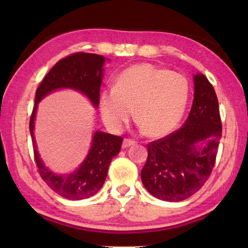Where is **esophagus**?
<instances>
[{"label": "esophagus", "mask_w": 248, "mask_h": 248, "mask_svg": "<svg viewBox=\"0 0 248 248\" xmlns=\"http://www.w3.org/2000/svg\"><path fill=\"white\" fill-rule=\"evenodd\" d=\"M136 144V141L130 139H124L123 141V148H128L130 146H133Z\"/></svg>", "instance_id": "obj_1"}]
</instances>
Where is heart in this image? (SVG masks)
<instances>
[{
    "instance_id": "heart-1",
    "label": "heart",
    "mask_w": 248,
    "mask_h": 248,
    "mask_svg": "<svg viewBox=\"0 0 248 248\" xmlns=\"http://www.w3.org/2000/svg\"><path fill=\"white\" fill-rule=\"evenodd\" d=\"M189 96V84L180 73L151 64L131 66L116 78L113 88L99 97V109L105 125L118 131L131 113L145 133L164 136L180 123Z\"/></svg>"
}]
</instances>
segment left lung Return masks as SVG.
Listing matches in <instances>:
<instances>
[{
  "mask_svg": "<svg viewBox=\"0 0 248 248\" xmlns=\"http://www.w3.org/2000/svg\"><path fill=\"white\" fill-rule=\"evenodd\" d=\"M191 112L180 129L151 141L140 172L152 196L182 202L203 186L211 175L222 138L218 100L203 75L194 76Z\"/></svg>",
  "mask_w": 248,
  "mask_h": 248,
  "instance_id": "obj_1",
  "label": "left lung"
}]
</instances>
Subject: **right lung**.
<instances>
[{"label": "right lung", "instance_id": "right-lung-1", "mask_svg": "<svg viewBox=\"0 0 248 248\" xmlns=\"http://www.w3.org/2000/svg\"><path fill=\"white\" fill-rule=\"evenodd\" d=\"M104 62L102 55L93 53L78 52L68 55L57 62L46 73L36 91L35 105L30 119L35 163L40 177L48 186L66 199H86L98 193L107 178L110 161L119 154L123 138L97 131L93 136L92 147L86 159L81 166L69 175H56L45 166L36 148L34 120L37 107L40 100L51 92L60 88H71L85 94L93 107L98 108Z\"/></svg>", "mask_w": 248, "mask_h": 248}]
</instances>
